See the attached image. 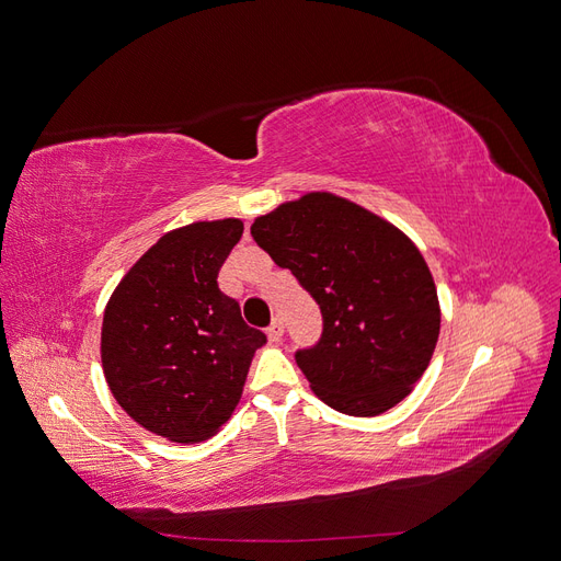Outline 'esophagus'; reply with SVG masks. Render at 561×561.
I'll use <instances>...</instances> for the list:
<instances>
[{
  "label": "esophagus",
  "mask_w": 561,
  "mask_h": 561,
  "mask_svg": "<svg viewBox=\"0 0 561 561\" xmlns=\"http://www.w3.org/2000/svg\"><path fill=\"white\" fill-rule=\"evenodd\" d=\"M283 322L276 318L274 322H271V325H268V330H266V334H268V342H274V344H278L280 342V339H283Z\"/></svg>",
  "instance_id": "34e87169"
}]
</instances>
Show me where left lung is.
Instances as JSON below:
<instances>
[{
  "label": "left lung",
  "mask_w": 561,
  "mask_h": 561,
  "mask_svg": "<svg viewBox=\"0 0 561 561\" xmlns=\"http://www.w3.org/2000/svg\"><path fill=\"white\" fill-rule=\"evenodd\" d=\"M250 231L320 307V342L297 353L313 393L348 416H379L410 396L431 365L443 316L410 236L332 192L285 201L254 217Z\"/></svg>",
  "instance_id": "8db88e82"
}]
</instances>
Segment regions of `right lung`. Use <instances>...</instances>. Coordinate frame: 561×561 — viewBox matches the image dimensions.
<instances>
[{
  "mask_svg": "<svg viewBox=\"0 0 561 561\" xmlns=\"http://www.w3.org/2000/svg\"><path fill=\"white\" fill-rule=\"evenodd\" d=\"M241 236L239 217L163 233L105 307L100 358L112 396L171 443H203L222 428L241 402L254 351L266 344L217 285Z\"/></svg>",
  "mask_w": 561,
  "mask_h": 561,
  "instance_id": "right-lung-1",
  "label": "right lung"
}]
</instances>
